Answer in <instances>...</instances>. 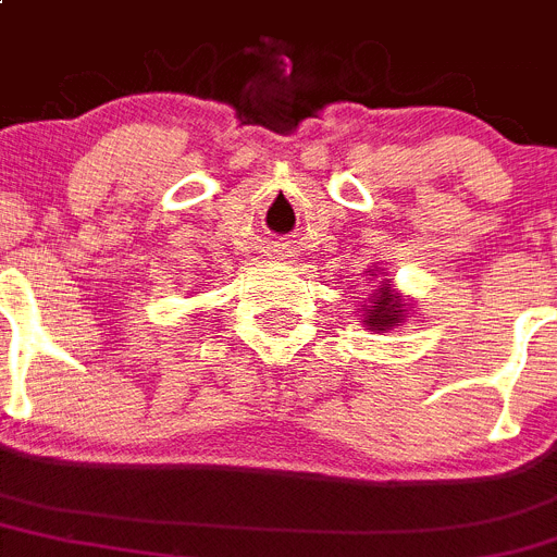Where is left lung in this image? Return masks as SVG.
I'll list each match as a JSON object with an SVG mask.
<instances>
[{"label":"left lung","mask_w":557,"mask_h":557,"mask_svg":"<svg viewBox=\"0 0 557 557\" xmlns=\"http://www.w3.org/2000/svg\"><path fill=\"white\" fill-rule=\"evenodd\" d=\"M375 302L370 306V317L364 319L367 325L375 327V331H386V327H393L395 322L400 319L404 313V306H400V299H395L389 294V285L384 283V288H379V294H372Z\"/></svg>","instance_id":"8db88e82"}]
</instances>
